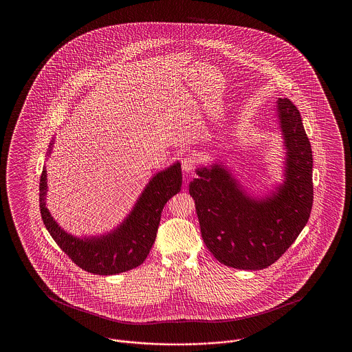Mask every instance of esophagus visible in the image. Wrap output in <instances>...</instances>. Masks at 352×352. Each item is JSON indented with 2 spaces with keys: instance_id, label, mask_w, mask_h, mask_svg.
<instances>
[{
  "instance_id": "1",
  "label": "esophagus",
  "mask_w": 352,
  "mask_h": 352,
  "mask_svg": "<svg viewBox=\"0 0 352 352\" xmlns=\"http://www.w3.org/2000/svg\"><path fill=\"white\" fill-rule=\"evenodd\" d=\"M195 157L192 154H184V157L181 158V164H182V170L184 173H192V170L195 168Z\"/></svg>"
}]
</instances>
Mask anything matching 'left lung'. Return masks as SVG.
<instances>
[{
  "label": "left lung",
  "mask_w": 352,
  "mask_h": 352,
  "mask_svg": "<svg viewBox=\"0 0 352 352\" xmlns=\"http://www.w3.org/2000/svg\"><path fill=\"white\" fill-rule=\"evenodd\" d=\"M283 137V181L260 195L250 191L224 161L195 168L188 184L201 239L219 263L260 270L296 241L313 206V153L301 115L289 99L274 105Z\"/></svg>",
  "instance_id": "obj_1"
}]
</instances>
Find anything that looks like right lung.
Here are the masks:
<instances>
[{
    "mask_svg": "<svg viewBox=\"0 0 352 352\" xmlns=\"http://www.w3.org/2000/svg\"><path fill=\"white\" fill-rule=\"evenodd\" d=\"M55 137L47 151L51 155ZM46 158V160H47ZM181 162L155 173L137 198L126 218L105 234L75 236L65 231L51 215L47 204V170H42L39 207L42 220L60 250L80 268L100 276L118 274L141 265L154 244L161 212L166 201L181 191Z\"/></svg>",
    "mask_w": 352,
    "mask_h": 352,
    "instance_id": "add662e5",
    "label": "right lung"
}]
</instances>
